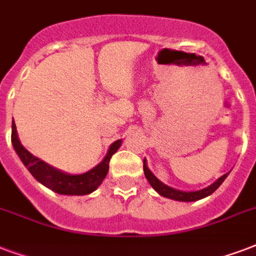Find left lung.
Listing matches in <instances>:
<instances>
[{
  "instance_id": "1",
  "label": "left lung",
  "mask_w": 256,
  "mask_h": 256,
  "mask_svg": "<svg viewBox=\"0 0 256 256\" xmlns=\"http://www.w3.org/2000/svg\"><path fill=\"white\" fill-rule=\"evenodd\" d=\"M143 170L144 176H146L147 180L150 182V185L152 186L154 189L156 190L160 196L166 197V198L176 200V201H185V202L198 201V200L205 198V197L210 196L218 186L222 185V182H224V180H226V176H228V174H230V172L224 174V176H220L214 184H212V185L208 186V188H205V189L197 190V192H182V190H176L174 189V188H170V186L164 185V184H162L160 180H158L156 176H154L152 172H151V170L147 167V160H146V159L143 160Z\"/></svg>"
}]
</instances>
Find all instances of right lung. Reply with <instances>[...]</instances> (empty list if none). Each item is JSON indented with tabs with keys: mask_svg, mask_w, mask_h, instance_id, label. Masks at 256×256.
Segmentation results:
<instances>
[{
	"mask_svg": "<svg viewBox=\"0 0 256 256\" xmlns=\"http://www.w3.org/2000/svg\"><path fill=\"white\" fill-rule=\"evenodd\" d=\"M12 144L13 148L20 156L21 162L28 168V172L34 176L36 180H39L42 185L48 189L54 190L58 194H66V196H84L90 194L97 189L104 178L106 176L109 170V160L117 150L120 148L121 140H116L114 143L109 147L106 156L104 158L102 162L84 174L72 176L64 172L56 170L55 167L50 166L43 162L39 158L34 156L28 150L20 143L18 136H17L16 124L12 121Z\"/></svg>",
	"mask_w": 256,
	"mask_h": 256,
	"instance_id": "add662e5",
	"label": "right lung"
}]
</instances>
